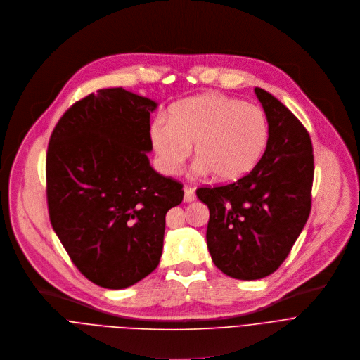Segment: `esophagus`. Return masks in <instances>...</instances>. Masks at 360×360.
I'll return each instance as SVG.
<instances>
[{
  "mask_svg": "<svg viewBox=\"0 0 360 360\" xmlns=\"http://www.w3.org/2000/svg\"><path fill=\"white\" fill-rule=\"evenodd\" d=\"M195 200V193H194V190L191 188V187H184V201L186 202H191V201H194Z\"/></svg>",
  "mask_w": 360,
  "mask_h": 360,
  "instance_id": "34e87169",
  "label": "esophagus"
}]
</instances>
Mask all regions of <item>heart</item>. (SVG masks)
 <instances>
[{
    "mask_svg": "<svg viewBox=\"0 0 360 360\" xmlns=\"http://www.w3.org/2000/svg\"><path fill=\"white\" fill-rule=\"evenodd\" d=\"M150 140L163 173L173 176L191 153L194 176L215 174L221 181L247 176L262 159L269 141L265 113L247 102L220 94L181 99L169 120L156 119Z\"/></svg>",
    "mask_w": 360,
    "mask_h": 360,
    "instance_id": "b5f03b06",
    "label": "heart"
}]
</instances>
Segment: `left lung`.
<instances>
[{
    "instance_id": "left-lung-1",
    "label": "left lung",
    "mask_w": 360,
    "mask_h": 360,
    "mask_svg": "<svg viewBox=\"0 0 360 360\" xmlns=\"http://www.w3.org/2000/svg\"><path fill=\"white\" fill-rule=\"evenodd\" d=\"M254 92L269 123L262 159L236 183L197 190L210 210L205 238L214 265L244 281L271 275L288 257L308 221L314 181L307 129L275 96Z\"/></svg>"
}]
</instances>
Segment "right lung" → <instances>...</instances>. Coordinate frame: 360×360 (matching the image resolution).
Masks as SVG:
<instances>
[{"instance_id":"1","label":"right lung","mask_w":360,"mask_h":360,"mask_svg":"<svg viewBox=\"0 0 360 360\" xmlns=\"http://www.w3.org/2000/svg\"><path fill=\"white\" fill-rule=\"evenodd\" d=\"M158 106L123 88L99 89L68 109L49 139L52 229L72 262L102 288H127L158 268L166 212L183 201V186L148 158Z\"/></svg>"}]
</instances>
